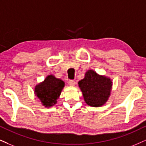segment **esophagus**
Here are the masks:
<instances>
[{
  "instance_id": "obj_1",
  "label": "esophagus",
  "mask_w": 146,
  "mask_h": 146,
  "mask_svg": "<svg viewBox=\"0 0 146 146\" xmlns=\"http://www.w3.org/2000/svg\"><path fill=\"white\" fill-rule=\"evenodd\" d=\"M68 84L70 86H75V82L73 80H68Z\"/></svg>"
}]
</instances>
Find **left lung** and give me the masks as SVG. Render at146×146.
<instances>
[{
    "label": "left lung",
    "mask_w": 146,
    "mask_h": 146,
    "mask_svg": "<svg viewBox=\"0 0 146 146\" xmlns=\"http://www.w3.org/2000/svg\"><path fill=\"white\" fill-rule=\"evenodd\" d=\"M84 101L92 107H101L108 100L111 90L112 82L110 78L98 75L89 70L85 78L78 82Z\"/></svg>",
    "instance_id": "8db88e82"
}]
</instances>
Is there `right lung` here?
Listing matches in <instances>:
<instances>
[{
	"label": "right lung",
	"mask_w": 146,
	"mask_h": 146,
	"mask_svg": "<svg viewBox=\"0 0 146 146\" xmlns=\"http://www.w3.org/2000/svg\"><path fill=\"white\" fill-rule=\"evenodd\" d=\"M64 86V82L54 75H48L41 84L35 88L36 95L46 108L56 104L61 91Z\"/></svg>",
	"instance_id": "add662e5"
}]
</instances>
